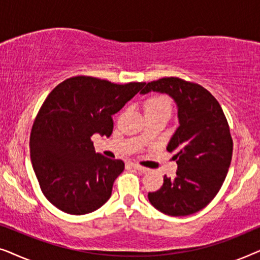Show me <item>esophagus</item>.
Returning <instances> with one entry per match:
<instances>
[{
    "label": "esophagus",
    "mask_w": 260,
    "mask_h": 260,
    "mask_svg": "<svg viewBox=\"0 0 260 260\" xmlns=\"http://www.w3.org/2000/svg\"><path fill=\"white\" fill-rule=\"evenodd\" d=\"M131 167H133V168H135V169H137L138 172H141V173L148 172V168H145V167H142L141 165H138V163H131Z\"/></svg>",
    "instance_id": "34e87169"
}]
</instances>
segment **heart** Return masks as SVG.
<instances>
[{
	"label": "heart",
	"mask_w": 260,
	"mask_h": 260,
	"mask_svg": "<svg viewBox=\"0 0 260 260\" xmlns=\"http://www.w3.org/2000/svg\"><path fill=\"white\" fill-rule=\"evenodd\" d=\"M172 110V101L165 94H157L150 97L145 102V112L147 111H169Z\"/></svg>",
	"instance_id": "1"
}]
</instances>
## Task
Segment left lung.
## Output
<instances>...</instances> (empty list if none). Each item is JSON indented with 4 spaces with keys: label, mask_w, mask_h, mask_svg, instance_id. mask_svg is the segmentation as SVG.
Returning <instances> with one entry per match:
<instances>
[{
    "label": "left lung",
    "mask_w": 260,
    "mask_h": 260,
    "mask_svg": "<svg viewBox=\"0 0 260 260\" xmlns=\"http://www.w3.org/2000/svg\"><path fill=\"white\" fill-rule=\"evenodd\" d=\"M150 91L174 98L180 126L167 147L175 154L176 176H165L149 201L167 215L193 214L215 198L226 179L233 154L229 122L214 95L197 83L167 77L145 84L141 93Z\"/></svg>",
    "instance_id": "8db88e82"
}]
</instances>
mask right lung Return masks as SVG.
<instances>
[{"mask_svg":"<svg viewBox=\"0 0 260 260\" xmlns=\"http://www.w3.org/2000/svg\"><path fill=\"white\" fill-rule=\"evenodd\" d=\"M144 85L77 76L45 99L31 126L30 159L42 193L60 211L87 214L111 197L124 162L95 152L91 137L111 136L112 115Z\"/></svg>","mask_w":260,"mask_h":260,"instance_id":"right-lung-1","label":"right lung"}]
</instances>
